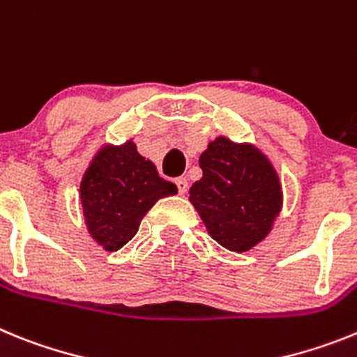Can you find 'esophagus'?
I'll use <instances>...</instances> for the list:
<instances>
[{
	"label": "esophagus",
	"instance_id": "34e87169",
	"mask_svg": "<svg viewBox=\"0 0 357 357\" xmlns=\"http://www.w3.org/2000/svg\"><path fill=\"white\" fill-rule=\"evenodd\" d=\"M176 185H178V190H179V194H185V192L188 190V181L185 178H178L176 179Z\"/></svg>",
	"mask_w": 357,
	"mask_h": 357
}]
</instances>
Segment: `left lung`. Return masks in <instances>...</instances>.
Segmentation results:
<instances>
[{
    "instance_id": "obj_1",
    "label": "left lung",
    "mask_w": 357,
    "mask_h": 357,
    "mask_svg": "<svg viewBox=\"0 0 357 357\" xmlns=\"http://www.w3.org/2000/svg\"><path fill=\"white\" fill-rule=\"evenodd\" d=\"M203 178L190 187L213 241L230 252L252 250L271 230L282 208V187L268 158L250 144L219 136L199 156Z\"/></svg>"
}]
</instances>
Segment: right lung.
<instances>
[{
    "label": "right lung",
    "mask_w": 357,
    "mask_h": 357,
    "mask_svg": "<svg viewBox=\"0 0 357 357\" xmlns=\"http://www.w3.org/2000/svg\"><path fill=\"white\" fill-rule=\"evenodd\" d=\"M174 194L178 187L160 178L132 142L102 147L80 183L88 231L105 252L126 246L154 203Z\"/></svg>",
    "instance_id": "obj_1"
}]
</instances>
